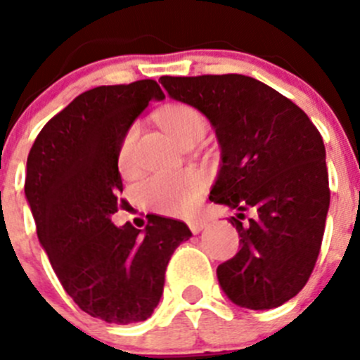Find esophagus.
<instances>
[{
	"label": "esophagus",
	"instance_id": "esophagus-1",
	"mask_svg": "<svg viewBox=\"0 0 360 360\" xmlns=\"http://www.w3.org/2000/svg\"><path fill=\"white\" fill-rule=\"evenodd\" d=\"M188 226H190V230L193 231V233H200L203 228L207 226V221L202 219V217H195V219L188 221Z\"/></svg>",
	"mask_w": 360,
	"mask_h": 360
}]
</instances>
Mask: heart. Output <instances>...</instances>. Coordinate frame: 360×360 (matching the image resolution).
<instances>
[{
	"label": "heart",
	"instance_id": "obj_1",
	"mask_svg": "<svg viewBox=\"0 0 360 360\" xmlns=\"http://www.w3.org/2000/svg\"><path fill=\"white\" fill-rule=\"evenodd\" d=\"M162 129L179 144L200 141L207 132V118L190 104H169L158 112ZM139 125L134 123L123 136L118 151L122 172L132 174L136 169L134 146H136ZM203 177L197 170H181L172 174H153L139 186V200L157 212L169 216H184L195 207L203 191Z\"/></svg>",
	"mask_w": 360,
	"mask_h": 360
}]
</instances>
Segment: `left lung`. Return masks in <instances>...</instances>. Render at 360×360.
Returning <instances> with one entry per match:
<instances>
[{"label":"left lung","mask_w":360,"mask_h":360,"mask_svg":"<svg viewBox=\"0 0 360 360\" xmlns=\"http://www.w3.org/2000/svg\"><path fill=\"white\" fill-rule=\"evenodd\" d=\"M172 99L207 116L221 144L209 200L237 209L240 250L217 266L235 304L277 308L310 278L329 210L326 148L301 108L244 75L162 76ZM255 217L244 225L243 212Z\"/></svg>","instance_id":"8db88e82"}]
</instances>
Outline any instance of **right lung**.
<instances>
[{
	"mask_svg": "<svg viewBox=\"0 0 360 360\" xmlns=\"http://www.w3.org/2000/svg\"><path fill=\"white\" fill-rule=\"evenodd\" d=\"M162 99L155 79L86 90L43 127L27 157L24 191L39 244L72 301L110 324L151 317L170 256L191 237L170 217L150 216L144 230L111 223L123 191L120 144Z\"/></svg>",
	"mask_w": 360,
	"mask_h": 360,
	"instance_id": "1",
	"label": "right lung"
}]
</instances>
